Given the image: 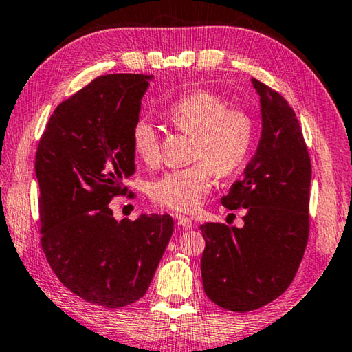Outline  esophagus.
Wrapping results in <instances>:
<instances>
[{
    "mask_svg": "<svg viewBox=\"0 0 352 352\" xmlns=\"http://www.w3.org/2000/svg\"><path fill=\"white\" fill-rule=\"evenodd\" d=\"M175 221H177V224L180 226L182 228H185V230H191V228H192V221L189 219V217H186V216L177 214L175 216Z\"/></svg>",
    "mask_w": 352,
    "mask_h": 352,
    "instance_id": "34e87169",
    "label": "esophagus"
}]
</instances>
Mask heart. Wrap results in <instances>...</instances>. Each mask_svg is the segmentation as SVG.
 <instances>
[{
    "label": "heart",
    "mask_w": 352,
    "mask_h": 352,
    "mask_svg": "<svg viewBox=\"0 0 352 352\" xmlns=\"http://www.w3.org/2000/svg\"><path fill=\"white\" fill-rule=\"evenodd\" d=\"M178 131L192 136L191 166L172 169L150 183L153 202L164 208L191 213L213 186V177H230L244 164L254 139V120L246 111L228 108L214 92L197 89L170 106L167 113ZM133 152L144 163L160 156V138L147 119L131 128Z\"/></svg>",
    "instance_id": "heart-1"
}]
</instances>
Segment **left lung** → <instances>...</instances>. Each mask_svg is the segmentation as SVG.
Segmentation results:
<instances>
[{
    "label": "left lung",
    "mask_w": 352,
    "mask_h": 352,
    "mask_svg": "<svg viewBox=\"0 0 352 352\" xmlns=\"http://www.w3.org/2000/svg\"><path fill=\"white\" fill-rule=\"evenodd\" d=\"M263 130L241 180L221 199L246 208L244 226L200 227L205 294L222 309L246 314L280 296L296 276L310 232L311 163L302 130L280 94L252 78Z\"/></svg>",
    "instance_id": "8db88e82"
}]
</instances>
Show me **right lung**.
Here are the masks:
<instances>
[{"label": "right lung", "instance_id": "right-lung-1", "mask_svg": "<svg viewBox=\"0 0 352 352\" xmlns=\"http://www.w3.org/2000/svg\"><path fill=\"white\" fill-rule=\"evenodd\" d=\"M150 75H103L58 104L36 152L41 244L76 296L108 309L148 289L174 232L169 214L116 221L109 202L135 196L131 128Z\"/></svg>", "mask_w": 352, "mask_h": 352}]
</instances>
